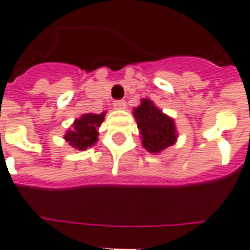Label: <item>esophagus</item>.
Instances as JSON below:
<instances>
[{
    "label": "esophagus",
    "mask_w": 250,
    "mask_h": 250,
    "mask_svg": "<svg viewBox=\"0 0 250 250\" xmlns=\"http://www.w3.org/2000/svg\"><path fill=\"white\" fill-rule=\"evenodd\" d=\"M113 106H114V109H117V110H122V109H125V107H126V104H125V101L118 100V101H114Z\"/></svg>",
    "instance_id": "34e87169"
}]
</instances>
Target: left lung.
Instances as JSON below:
<instances>
[{"instance_id": "obj_1", "label": "left lung", "mask_w": 250, "mask_h": 250, "mask_svg": "<svg viewBox=\"0 0 250 250\" xmlns=\"http://www.w3.org/2000/svg\"><path fill=\"white\" fill-rule=\"evenodd\" d=\"M133 116L137 122L143 146L150 153H159L175 144L178 139L176 126L171 117L164 114L148 98L134 107Z\"/></svg>"}]
</instances>
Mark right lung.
I'll list each match as a JSON object with an SVG mask.
<instances>
[{
  "instance_id": "obj_1",
  "label": "right lung",
  "mask_w": 250,
  "mask_h": 250,
  "mask_svg": "<svg viewBox=\"0 0 250 250\" xmlns=\"http://www.w3.org/2000/svg\"><path fill=\"white\" fill-rule=\"evenodd\" d=\"M105 120V111L101 114L87 113L74 121L71 128L64 134V140L75 149L84 150L93 146L98 140V130L101 124Z\"/></svg>"
}]
</instances>
